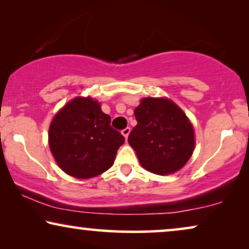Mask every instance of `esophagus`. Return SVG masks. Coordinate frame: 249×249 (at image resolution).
<instances>
[{"label": "esophagus", "instance_id": "obj_1", "mask_svg": "<svg viewBox=\"0 0 249 249\" xmlns=\"http://www.w3.org/2000/svg\"><path fill=\"white\" fill-rule=\"evenodd\" d=\"M121 132H122V135H124V138H125V139H127V138H128V136H129V134H130V128H129V127H127V128H124V130H122Z\"/></svg>", "mask_w": 249, "mask_h": 249}]
</instances>
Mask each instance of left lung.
I'll use <instances>...</instances> for the list:
<instances>
[{
    "instance_id": "left-lung-1",
    "label": "left lung",
    "mask_w": 249,
    "mask_h": 249,
    "mask_svg": "<svg viewBox=\"0 0 249 249\" xmlns=\"http://www.w3.org/2000/svg\"><path fill=\"white\" fill-rule=\"evenodd\" d=\"M135 117L128 142L142 168L162 176L181 169L195 148L193 124L181 108L168 98L146 97Z\"/></svg>"
}]
</instances>
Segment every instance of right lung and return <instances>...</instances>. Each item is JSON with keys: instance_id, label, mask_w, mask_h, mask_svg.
<instances>
[{"instance_id": "right-lung-1", "label": "right lung", "mask_w": 249, "mask_h": 249, "mask_svg": "<svg viewBox=\"0 0 249 249\" xmlns=\"http://www.w3.org/2000/svg\"><path fill=\"white\" fill-rule=\"evenodd\" d=\"M124 137L111 127V117L91 97H76L51 122V152L67 175L93 178L111 168Z\"/></svg>"}]
</instances>
